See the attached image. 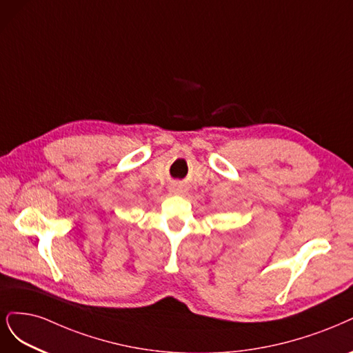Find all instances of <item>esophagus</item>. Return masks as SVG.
Returning <instances> with one entry per match:
<instances>
[{"mask_svg":"<svg viewBox=\"0 0 353 353\" xmlns=\"http://www.w3.org/2000/svg\"><path fill=\"white\" fill-rule=\"evenodd\" d=\"M172 191H174L175 194H181V192H182V190H179V188H172Z\"/></svg>","mask_w":353,"mask_h":353,"instance_id":"obj_1","label":"esophagus"}]
</instances>
